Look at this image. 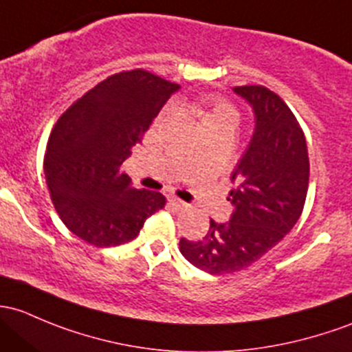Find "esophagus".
I'll return each instance as SVG.
<instances>
[{"instance_id": "obj_1", "label": "esophagus", "mask_w": 352, "mask_h": 352, "mask_svg": "<svg viewBox=\"0 0 352 352\" xmlns=\"http://www.w3.org/2000/svg\"><path fill=\"white\" fill-rule=\"evenodd\" d=\"M168 204H170V207H172V209H175V210H184L187 207L186 202L180 201V199H177V197H170Z\"/></svg>"}]
</instances>
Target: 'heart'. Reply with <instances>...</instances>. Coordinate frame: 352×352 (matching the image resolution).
I'll return each mask as SVG.
<instances>
[{
	"label": "heart",
	"instance_id": "1",
	"mask_svg": "<svg viewBox=\"0 0 352 352\" xmlns=\"http://www.w3.org/2000/svg\"><path fill=\"white\" fill-rule=\"evenodd\" d=\"M194 113L201 118L202 128L212 126H231L234 128L238 123V111L232 108L229 102L219 98H209L195 106Z\"/></svg>",
	"mask_w": 352,
	"mask_h": 352
}]
</instances>
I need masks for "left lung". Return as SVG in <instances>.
I'll return each instance as SVG.
<instances>
[{
	"mask_svg": "<svg viewBox=\"0 0 352 352\" xmlns=\"http://www.w3.org/2000/svg\"><path fill=\"white\" fill-rule=\"evenodd\" d=\"M232 91L251 106L254 131L231 180L228 223L210 219L199 241L180 239L187 261L210 275L239 272L260 260L297 224L307 188L309 155L303 131L290 108L270 89L241 86Z\"/></svg>",
	"mask_w": 352,
	"mask_h": 352,
	"instance_id": "8db88e82",
	"label": "left lung"
}]
</instances>
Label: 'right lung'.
<instances>
[{
    "label": "right lung",
    "instance_id": "1",
    "mask_svg": "<svg viewBox=\"0 0 352 352\" xmlns=\"http://www.w3.org/2000/svg\"><path fill=\"white\" fill-rule=\"evenodd\" d=\"M179 84L143 69L114 74L58 118L43 172L52 202L70 231L94 246L135 239L165 206L160 192L135 188L121 165Z\"/></svg>",
    "mask_w": 352,
    "mask_h": 352
}]
</instances>
